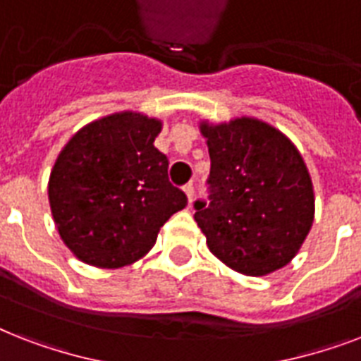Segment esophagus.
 Masks as SVG:
<instances>
[{
	"instance_id": "34e87169",
	"label": "esophagus",
	"mask_w": 361,
	"mask_h": 361,
	"mask_svg": "<svg viewBox=\"0 0 361 361\" xmlns=\"http://www.w3.org/2000/svg\"><path fill=\"white\" fill-rule=\"evenodd\" d=\"M183 191H185L187 200H189V204H191L192 198H195V183H187V185L183 187Z\"/></svg>"
}]
</instances>
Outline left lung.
<instances>
[{
  "mask_svg": "<svg viewBox=\"0 0 361 361\" xmlns=\"http://www.w3.org/2000/svg\"><path fill=\"white\" fill-rule=\"evenodd\" d=\"M208 138V200L195 221L209 251L243 275H266L290 262L311 231L313 183L283 133L252 118L200 127Z\"/></svg>",
  "mask_w": 361,
  "mask_h": 361,
  "instance_id": "1",
  "label": "left lung"
}]
</instances>
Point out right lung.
Wrapping results in <instances>:
<instances>
[{
  "mask_svg": "<svg viewBox=\"0 0 361 361\" xmlns=\"http://www.w3.org/2000/svg\"><path fill=\"white\" fill-rule=\"evenodd\" d=\"M159 130L161 121L121 112L86 125L59 153L48 200L59 236L82 262H135L187 206L169 180V159L153 146Z\"/></svg>",
  "mask_w": 361,
  "mask_h": 361,
  "instance_id": "add662e5",
  "label": "right lung"
}]
</instances>
